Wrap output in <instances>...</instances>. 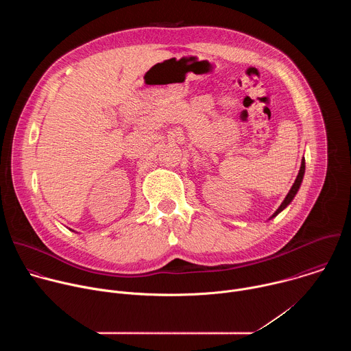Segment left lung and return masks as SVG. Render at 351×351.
I'll return each instance as SVG.
<instances>
[{
    "label": "left lung",
    "instance_id": "left-lung-1",
    "mask_svg": "<svg viewBox=\"0 0 351 351\" xmlns=\"http://www.w3.org/2000/svg\"><path fill=\"white\" fill-rule=\"evenodd\" d=\"M304 171H306V161H304V158L302 160V167H300V171H298V175H297V178H295V180H294V183H293V186H291V189H290V191L287 193V195H286V198L283 199V203L280 204V207L275 211V214L272 215V218L274 217H276L280 211H283L290 203H291V199L294 198V195L297 194V191H298V189H300V184H302V182H303V176H304Z\"/></svg>",
    "mask_w": 351,
    "mask_h": 351
}]
</instances>
